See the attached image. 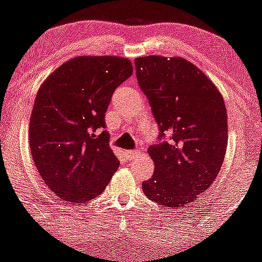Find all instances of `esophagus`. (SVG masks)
Segmentation results:
<instances>
[{
	"instance_id": "34e87169",
	"label": "esophagus",
	"mask_w": 262,
	"mask_h": 262,
	"mask_svg": "<svg viewBox=\"0 0 262 262\" xmlns=\"http://www.w3.org/2000/svg\"><path fill=\"white\" fill-rule=\"evenodd\" d=\"M124 156H125V158L128 159V161H133V159H136L137 157L139 156V152L138 150H125V152H124Z\"/></svg>"
}]
</instances>
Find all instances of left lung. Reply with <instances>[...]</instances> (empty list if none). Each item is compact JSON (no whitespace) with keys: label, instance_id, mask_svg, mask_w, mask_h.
<instances>
[{"label":"left lung","instance_id":"8db88e82","mask_svg":"<svg viewBox=\"0 0 262 262\" xmlns=\"http://www.w3.org/2000/svg\"><path fill=\"white\" fill-rule=\"evenodd\" d=\"M138 85L159 129L148 148L152 178L142 189L176 210L193 202L219 176L227 148V113L221 93L196 65L182 57L134 60Z\"/></svg>","mask_w":262,"mask_h":262}]
</instances>
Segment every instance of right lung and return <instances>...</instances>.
Returning <instances> with one entry per match:
<instances>
[{
	"label": "right lung",
	"instance_id": "1",
	"mask_svg": "<svg viewBox=\"0 0 262 262\" xmlns=\"http://www.w3.org/2000/svg\"><path fill=\"white\" fill-rule=\"evenodd\" d=\"M132 74L128 59L78 56L37 92L30 120L32 159L46 186L66 202L94 200L119 167L109 147L105 113L115 89Z\"/></svg>",
	"mask_w": 262,
	"mask_h": 262
}]
</instances>
